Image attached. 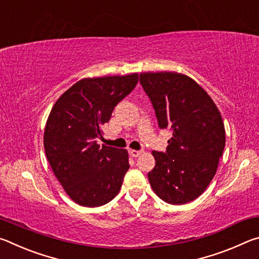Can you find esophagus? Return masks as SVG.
<instances>
[{
	"label": "esophagus",
	"instance_id": "obj_1",
	"mask_svg": "<svg viewBox=\"0 0 259 259\" xmlns=\"http://www.w3.org/2000/svg\"><path fill=\"white\" fill-rule=\"evenodd\" d=\"M142 151H136V150H130V155L134 157H138L139 155H142Z\"/></svg>",
	"mask_w": 259,
	"mask_h": 259
}]
</instances>
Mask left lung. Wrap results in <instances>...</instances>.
I'll list each match as a JSON object with an SVG mask.
<instances>
[{
    "mask_svg": "<svg viewBox=\"0 0 259 259\" xmlns=\"http://www.w3.org/2000/svg\"><path fill=\"white\" fill-rule=\"evenodd\" d=\"M161 129H170L165 153L153 151L148 181L166 203L185 204L202 194L217 171L225 126L211 97L193 78L177 72L140 73Z\"/></svg>",
    "mask_w": 259,
    "mask_h": 259,
    "instance_id": "left-lung-1",
    "label": "left lung"
}]
</instances>
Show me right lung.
<instances>
[{"label": "right lung", "instance_id": "add662e5", "mask_svg": "<svg viewBox=\"0 0 259 259\" xmlns=\"http://www.w3.org/2000/svg\"><path fill=\"white\" fill-rule=\"evenodd\" d=\"M138 74L85 77L60 96L48 116L43 145L55 176L74 202L99 207L120 192L129 169L126 150L100 146L97 138Z\"/></svg>", "mask_w": 259, "mask_h": 259}]
</instances>
